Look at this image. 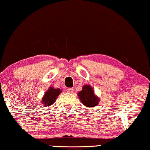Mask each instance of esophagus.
I'll return each instance as SVG.
<instances>
[{"mask_svg":"<svg viewBox=\"0 0 150 150\" xmlns=\"http://www.w3.org/2000/svg\"><path fill=\"white\" fill-rule=\"evenodd\" d=\"M66 91H67L68 93H73L74 90H73V88H67V89H66Z\"/></svg>","mask_w":150,"mask_h":150,"instance_id":"1","label":"esophagus"}]
</instances>
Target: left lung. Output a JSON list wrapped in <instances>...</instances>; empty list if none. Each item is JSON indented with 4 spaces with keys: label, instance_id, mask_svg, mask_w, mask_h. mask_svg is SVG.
<instances>
[{
    "label": "left lung",
    "instance_id": "obj_1",
    "mask_svg": "<svg viewBox=\"0 0 150 150\" xmlns=\"http://www.w3.org/2000/svg\"><path fill=\"white\" fill-rule=\"evenodd\" d=\"M81 102L87 108H93L99 103V98L94 94V91L90 85L86 84L82 86V90L78 93Z\"/></svg>",
    "mask_w": 150,
    "mask_h": 150
}]
</instances>
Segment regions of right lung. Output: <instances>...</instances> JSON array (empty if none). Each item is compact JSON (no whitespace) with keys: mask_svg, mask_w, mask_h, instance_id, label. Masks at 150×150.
Instances as JSON below:
<instances>
[{"mask_svg":"<svg viewBox=\"0 0 150 150\" xmlns=\"http://www.w3.org/2000/svg\"><path fill=\"white\" fill-rule=\"evenodd\" d=\"M61 90L60 89H54V87H50L45 93L42 99V103L45 106L52 105L55 102L58 96L60 94Z\"/></svg>","mask_w":150,"mask_h":150,"instance_id":"1","label":"right lung"}]
</instances>
